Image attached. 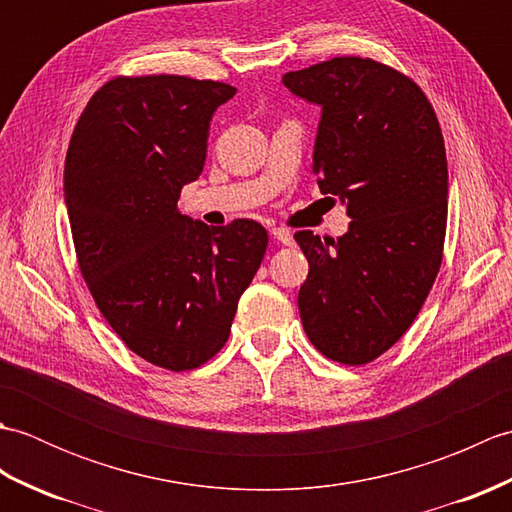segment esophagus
I'll list each match as a JSON object with an SVG mask.
<instances>
[{
	"instance_id": "esophagus-1",
	"label": "esophagus",
	"mask_w": 512,
	"mask_h": 512,
	"mask_svg": "<svg viewBox=\"0 0 512 512\" xmlns=\"http://www.w3.org/2000/svg\"><path fill=\"white\" fill-rule=\"evenodd\" d=\"M270 235H273V237L277 239V242H281V244H286V246L292 244V233L286 231V228H281V226L270 228Z\"/></svg>"
}]
</instances>
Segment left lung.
<instances>
[{"label":"left lung","instance_id":"1","mask_svg":"<svg viewBox=\"0 0 512 512\" xmlns=\"http://www.w3.org/2000/svg\"><path fill=\"white\" fill-rule=\"evenodd\" d=\"M321 105L312 171L347 206L350 231H297L308 257L299 290L310 343L343 365H365L409 330L442 264L449 171L444 138L420 85L389 65L334 57L284 74Z\"/></svg>","mask_w":512,"mask_h":512}]
</instances>
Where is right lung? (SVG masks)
<instances>
[{
	"label": "right lung",
	"instance_id": "1",
	"mask_svg": "<svg viewBox=\"0 0 512 512\" xmlns=\"http://www.w3.org/2000/svg\"><path fill=\"white\" fill-rule=\"evenodd\" d=\"M237 90L180 74L116 76L76 121L63 169L81 275L105 321L147 363L189 372L222 350L268 233L178 211L213 112Z\"/></svg>",
	"mask_w": 512,
	"mask_h": 512
}]
</instances>
